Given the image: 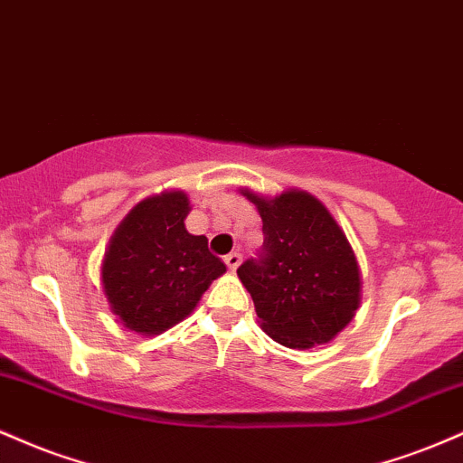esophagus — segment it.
Segmentation results:
<instances>
[{
	"label": "esophagus",
	"instance_id": "obj_1",
	"mask_svg": "<svg viewBox=\"0 0 463 463\" xmlns=\"http://www.w3.org/2000/svg\"><path fill=\"white\" fill-rule=\"evenodd\" d=\"M226 265H228V269H231V272H235V269L239 268V263H241V254L239 252H231V254H226Z\"/></svg>",
	"mask_w": 463,
	"mask_h": 463
}]
</instances>
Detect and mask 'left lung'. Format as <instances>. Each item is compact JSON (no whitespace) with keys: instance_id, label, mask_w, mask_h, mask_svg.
<instances>
[{"instance_id":"1","label":"left lung","mask_w":463,"mask_h":463,"mask_svg":"<svg viewBox=\"0 0 463 463\" xmlns=\"http://www.w3.org/2000/svg\"><path fill=\"white\" fill-rule=\"evenodd\" d=\"M241 194L263 220L261 254L237 269L261 328L287 348L331 342L361 302L359 263L342 226L307 191L289 189L276 198Z\"/></svg>"}]
</instances>
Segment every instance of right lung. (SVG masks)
Here are the masks:
<instances>
[{
  "mask_svg": "<svg viewBox=\"0 0 463 463\" xmlns=\"http://www.w3.org/2000/svg\"><path fill=\"white\" fill-rule=\"evenodd\" d=\"M184 191L141 200L110 237L102 287L110 311L130 331L158 335L195 309L209 285L226 272L209 239L191 235Z\"/></svg>",
  "mask_w": 463,
  "mask_h": 463,
  "instance_id": "add662e5",
  "label": "right lung"
}]
</instances>
